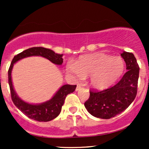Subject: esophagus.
I'll return each mask as SVG.
<instances>
[{
  "mask_svg": "<svg viewBox=\"0 0 149 149\" xmlns=\"http://www.w3.org/2000/svg\"><path fill=\"white\" fill-rule=\"evenodd\" d=\"M82 88V85L80 84H78V85H77V87L76 88V91H78V90H80V88Z\"/></svg>",
  "mask_w": 149,
  "mask_h": 149,
  "instance_id": "34e87169",
  "label": "esophagus"
}]
</instances>
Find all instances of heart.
Returning a JSON list of instances; mask_svg holds the SVG:
<instances>
[{"mask_svg":"<svg viewBox=\"0 0 149 149\" xmlns=\"http://www.w3.org/2000/svg\"><path fill=\"white\" fill-rule=\"evenodd\" d=\"M124 60L104 52H95L80 56L73 64L67 67L68 72L77 77L89 76L92 88L104 90L111 87L118 80L125 71Z\"/></svg>","mask_w":149,"mask_h":149,"instance_id":"1","label":"heart"}]
</instances>
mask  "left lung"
<instances>
[{"mask_svg":"<svg viewBox=\"0 0 149 149\" xmlns=\"http://www.w3.org/2000/svg\"><path fill=\"white\" fill-rule=\"evenodd\" d=\"M127 71L117 84L101 92L90 91V97L85 102L88 111L95 117L109 119L124 111L132 104L137 92L139 67L131 52L120 54Z\"/></svg>","mask_w":149,"mask_h":149,"instance_id":"obj_1","label":"left lung"}]
</instances>
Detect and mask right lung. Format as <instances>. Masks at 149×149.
I'll use <instances>...</instances> for the list:
<instances>
[{"label": "right lung", "instance_id": "obj_1", "mask_svg": "<svg viewBox=\"0 0 149 149\" xmlns=\"http://www.w3.org/2000/svg\"><path fill=\"white\" fill-rule=\"evenodd\" d=\"M32 56H40L48 59L53 64L61 65L63 63V54H57L52 49L45 47H31L15 55L8 70V83L11 92V98L15 105L29 118L39 122H47L55 118L59 115L66 95L74 92L76 85H62L50 100L43 103L33 104L23 101L19 97L13 87L11 76L12 70L17 61Z\"/></svg>", "mask_w": 149, "mask_h": 149}]
</instances>
